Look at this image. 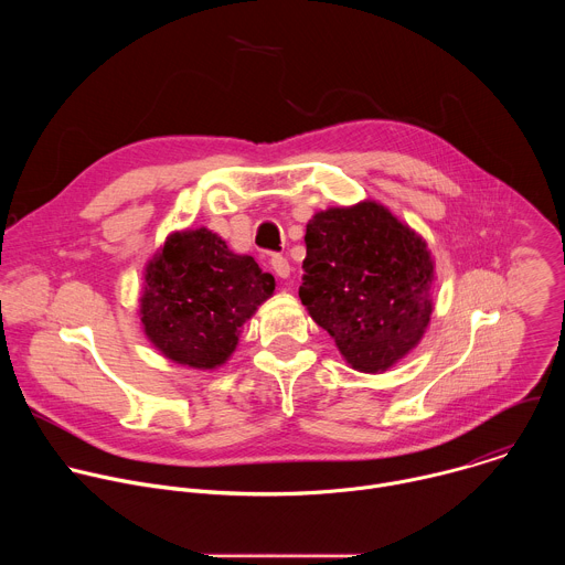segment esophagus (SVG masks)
<instances>
[{
  "label": "esophagus",
  "mask_w": 565,
  "mask_h": 565,
  "mask_svg": "<svg viewBox=\"0 0 565 565\" xmlns=\"http://www.w3.org/2000/svg\"><path fill=\"white\" fill-rule=\"evenodd\" d=\"M270 266H273V270H275L277 277H281V279H288V277H290V264H288L286 257L275 255V257L270 259Z\"/></svg>",
  "instance_id": "obj_1"
}]
</instances>
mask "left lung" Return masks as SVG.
I'll return each instance as SVG.
<instances>
[{"instance_id":"obj_1","label":"left lung","mask_w":565,"mask_h":565,"mask_svg":"<svg viewBox=\"0 0 565 565\" xmlns=\"http://www.w3.org/2000/svg\"><path fill=\"white\" fill-rule=\"evenodd\" d=\"M299 299L362 373H384L423 340L434 259L420 234L375 201L317 212L306 225Z\"/></svg>"}]
</instances>
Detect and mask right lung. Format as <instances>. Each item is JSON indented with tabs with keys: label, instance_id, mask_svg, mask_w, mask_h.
<instances>
[{
	"label": "right lung",
	"instance_id": "right-lung-1",
	"mask_svg": "<svg viewBox=\"0 0 565 565\" xmlns=\"http://www.w3.org/2000/svg\"><path fill=\"white\" fill-rule=\"evenodd\" d=\"M275 292V277L234 255L207 227L172 232L147 264L140 321L168 360L212 371L227 362L241 327Z\"/></svg>",
	"mask_w": 565,
	"mask_h": 565
}]
</instances>
